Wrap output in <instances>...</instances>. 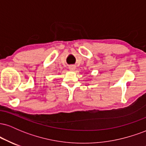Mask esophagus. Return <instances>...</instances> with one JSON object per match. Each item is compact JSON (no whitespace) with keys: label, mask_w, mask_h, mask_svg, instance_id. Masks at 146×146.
<instances>
[{"label":"esophagus","mask_w":146,"mask_h":146,"mask_svg":"<svg viewBox=\"0 0 146 146\" xmlns=\"http://www.w3.org/2000/svg\"><path fill=\"white\" fill-rule=\"evenodd\" d=\"M75 66L73 65H71V66H69V69L71 70V71H73L75 69Z\"/></svg>","instance_id":"obj_1"}]
</instances>
